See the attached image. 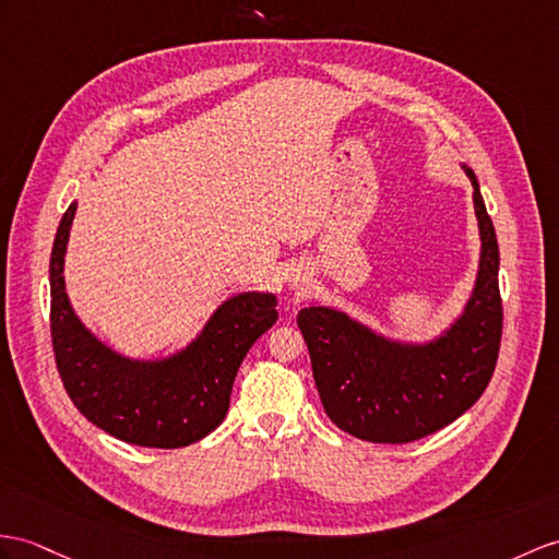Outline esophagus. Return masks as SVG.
Segmentation results:
<instances>
[{
  "instance_id": "esophagus-1",
  "label": "esophagus",
  "mask_w": 559,
  "mask_h": 559,
  "mask_svg": "<svg viewBox=\"0 0 559 559\" xmlns=\"http://www.w3.org/2000/svg\"><path fill=\"white\" fill-rule=\"evenodd\" d=\"M289 284H292V287H301V284H304V280L301 277H289Z\"/></svg>"
}]
</instances>
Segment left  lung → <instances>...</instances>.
I'll return each instance as SVG.
<instances>
[{
    "label": "left lung",
    "mask_w": 559,
    "mask_h": 559,
    "mask_svg": "<svg viewBox=\"0 0 559 559\" xmlns=\"http://www.w3.org/2000/svg\"><path fill=\"white\" fill-rule=\"evenodd\" d=\"M479 267L460 316L431 338H396L348 316L344 308L308 304L298 326L308 344L312 377L324 413L350 437L374 443H407L443 429L479 401L496 370L502 304L498 289V239L479 189Z\"/></svg>",
    "instance_id": "8db88e82"
}]
</instances>
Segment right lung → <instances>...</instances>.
<instances>
[{
    "instance_id": "right-lung-1",
    "label": "right lung",
    "mask_w": 559,
    "mask_h": 559,
    "mask_svg": "<svg viewBox=\"0 0 559 559\" xmlns=\"http://www.w3.org/2000/svg\"><path fill=\"white\" fill-rule=\"evenodd\" d=\"M78 203L63 213L49 261L51 342L68 396L92 425L146 448L197 443L221 425L239 365L277 322L272 292H239L213 310L199 334L168 356L116 350L78 318L66 294V251Z\"/></svg>"
}]
</instances>
